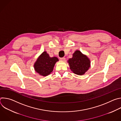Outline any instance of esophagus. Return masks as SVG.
I'll return each mask as SVG.
<instances>
[{"mask_svg":"<svg viewBox=\"0 0 121 121\" xmlns=\"http://www.w3.org/2000/svg\"><path fill=\"white\" fill-rule=\"evenodd\" d=\"M60 60H61V61H64L65 60V57H62V58H60Z\"/></svg>","mask_w":121,"mask_h":121,"instance_id":"1","label":"esophagus"}]
</instances>
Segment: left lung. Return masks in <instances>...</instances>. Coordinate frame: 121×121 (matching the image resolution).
I'll return each mask as SVG.
<instances>
[{
	"mask_svg": "<svg viewBox=\"0 0 121 121\" xmlns=\"http://www.w3.org/2000/svg\"><path fill=\"white\" fill-rule=\"evenodd\" d=\"M71 58L67 61L71 71L78 75H83L91 66V60L79 50H76Z\"/></svg>",
	"mask_w": 121,
	"mask_h": 121,
	"instance_id": "8db88e82",
	"label": "left lung"
}]
</instances>
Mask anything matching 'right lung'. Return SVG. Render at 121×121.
Listing matches in <instances>:
<instances>
[{
	"label": "right lung",
	"instance_id": "obj_1",
	"mask_svg": "<svg viewBox=\"0 0 121 121\" xmlns=\"http://www.w3.org/2000/svg\"><path fill=\"white\" fill-rule=\"evenodd\" d=\"M58 61L56 57H51L46 51H44L34 63V70L41 76H47L53 71L56 63Z\"/></svg>",
	"mask_w": 121,
	"mask_h": 121
}]
</instances>
